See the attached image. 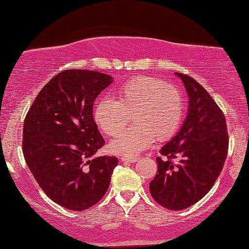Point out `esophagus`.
<instances>
[{
  "label": "esophagus",
  "instance_id": "1",
  "mask_svg": "<svg viewBox=\"0 0 249 249\" xmlns=\"http://www.w3.org/2000/svg\"><path fill=\"white\" fill-rule=\"evenodd\" d=\"M121 161L135 163L136 161H138V158H126V157H122V158H121Z\"/></svg>",
  "mask_w": 249,
  "mask_h": 249
}]
</instances>
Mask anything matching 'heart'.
<instances>
[{
    "label": "heart",
    "mask_w": 249,
    "mask_h": 249,
    "mask_svg": "<svg viewBox=\"0 0 249 249\" xmlns=\"http://www.w3.org/2000/svg\"><path fill=\"white\" fill-rule=\"evenodd\" d=\"M184 102L181 92L161 79L138 75L126 80L116 89V98L100 99L93 117L107 136H116L129 122L134 125L109 142L113 154L133 157L153 145L156 138L163 142L179 129Z\"/></svg>",
    "instance_id": "b5f03b06"
}]
</instances>
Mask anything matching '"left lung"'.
I'll return each instance as SVG.
<instances>
[{
  "label": "left lung",
  "mask_w": 249,
  "mask_h": 249,
  "mask_svg": "<svg viewBox=\"0 0 249 249\" xmlns=\"http://www.w3.org/2000/svg\"><path fill=\"white\" fill-rule=\"evenodd\" d=\"M175 74L187 90L188 114L176 136L160 149L165 158H156L158 170L149 190L163 208L180 211L200 201L215 183L229 150V135L224 114L208 91L189 75Z\"/></svg>",
  "instance_id": "left-lung-1"
}]
</instances>
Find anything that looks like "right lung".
<instances>
[{
	"label": "right lung",
	"instance_id": "right-lung-1",
	"mask_svg": "<svg viewBox=\"0 0 249 249\" xmlns=\"http://www.w3.org/2000/svg\"><path fill=\"white\" fill-rule=\"evenodd\" d=\"M113 81L98 71H62L41 89L25 117V160L43 191L62 208L83 211L98 203L119 163L114 156L93 157L105 142L93 104Z\"/></svg>",
	"mask_w": 249,
	"mask_h": 249
}]
</instances>
